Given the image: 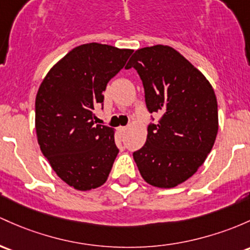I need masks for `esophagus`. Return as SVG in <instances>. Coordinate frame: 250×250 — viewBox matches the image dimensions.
Masks as SVG:
<instances>
[{"label":"esophagus","mask_w":250,"mask_h":250,"mask_svg":"<svg viewBox=\"0 0 250 250\" xmlns=\"http://www.w3.org/2000/svg\"><path fill=\"white\" fill-rule=\"evenodd\" d=\"M125 129H127V127H119V128H117V131H119L120 135H123V134H125Z\"/></svg>","instance_id":"1"}]
</instances>
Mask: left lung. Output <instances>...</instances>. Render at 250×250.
<instances>
[{"instance_id": "obj_1", "label": "left lung", "mask_w": 250, "mask_h": 250, "mask_svg": "<svg viewBox=\"0 0 250 250\" xmlns=\"http://www.w3.org/2000/svg\"><path fill=\"white\" fill-rule=\"evenodd\" d=\"M125 67L138 71L148 111L160 115L148 125L146 144L133 153L134 160L148 184L174 188L196 173L212 149L218 131L215 91L169 46L138 49Z\"/></svg>"}]
</instances>
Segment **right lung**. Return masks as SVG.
<instances>
[{
  "label": "right lung",
  "mask_w": 250,
  "mask_h": 250,
  "mask_svg": "<svg viewBox=\"0 0 250 250\" xmlns=\"http://www.w3.org/2000/svg\"><path fill=\"white\" fill-rule=\"evenodd\" d=\"M133 49L91 42L68 52L49 70L35 100V129L42 154L76 190L103 185L119 154L114 130L96 125L95 106Z\"/></svg>",
  "instance_id": "add662e5"
}]
</instances>
